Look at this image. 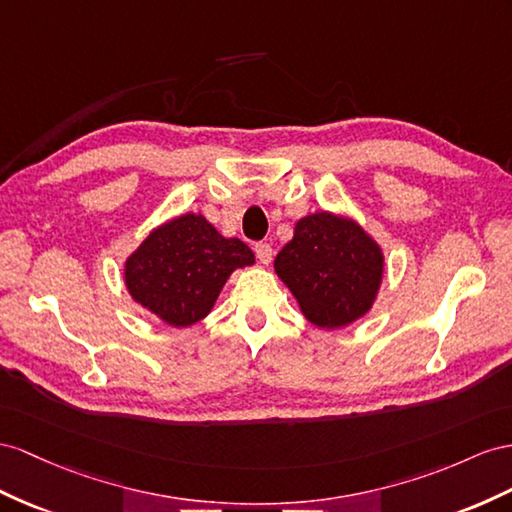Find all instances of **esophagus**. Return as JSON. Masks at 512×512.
<instances>
[{"mask_svg":"<svg viewBox=\"0 0 512 512\" xmlns=\"http://www.w3.org/2000/svg\"><path fill=\"white\" fill-rule=\"evenodd\" d=\"M255 255H257V259L261 261V264L268 266L270 261H272V246L266 244V242L255 244Z\"/></svg>","mask_w":512,"mask_h":512,"instance_id":"esophagus-1","label":"esophagus"}]
</instances>
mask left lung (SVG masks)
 <instances>
[{
  "label": "left lung",
  "instance_id": "obj_1",
  "mask_svg": "<svg viewBox=\"0 0 512 512\" xmlns=\"http://www.w3.org/2000/svg\"><path fill=\"white\" fill-rule=\"evenodd\" d=\"M274 272L313 326L335 331L374 307L385 255L355 218L322 209L296 222L292 242L274 259Z\"/></svg>",
  "mask_w": 512,
  "mask_h": 512
}]
</instances>
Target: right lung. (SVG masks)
<instances>
[{"label": "right lung", "mask_w": 512, "mask_h": 512, "mask_svg": "<svg viewBox=\"0 0 512 512\" xmlns=\"http://www.w3.org/2000/svg\"><path fill=\"white\" fill-rule=\"evenodd\" d=\"M238 238H225L203 214H181L155 227L123 264L134 303L164 324L186 329L214 309L231 274L253 266Z\"/></svg>", "instance_id": "obj_1"}]
</instances>
